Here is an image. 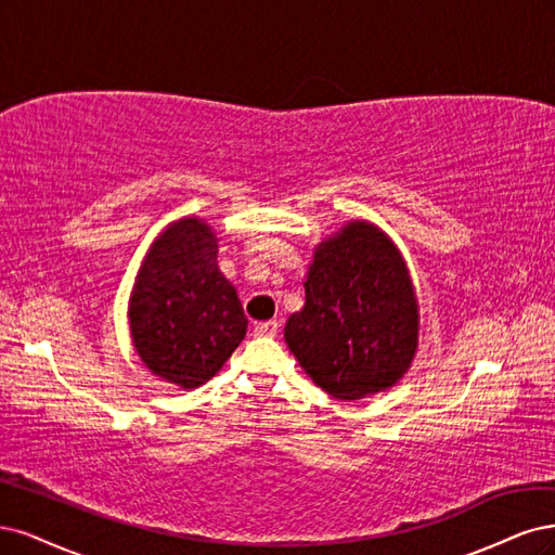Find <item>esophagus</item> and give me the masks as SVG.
<instances>
[{
  "label": "esophagus",
  "mask_w": 555,
  "mask_h": 555,
  "mask_svg": "<svg viewBox=\"0 0 555 555\" xmlns=\"http://www.w3.org/2000/svg\"><path fill=\"white\" fill-rule=\"evenodd\" d=\"M276 332H279V323H276V320H267V323H258V325L254 327V334H256V336H276Z\"/></svg>",
  "instance_id": "esophagus-1"
}]
</instances>
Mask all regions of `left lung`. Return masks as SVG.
Instances as JSON below:
<instances>
[{"instance_id":"left-lung-1","label":"left lung","mask_w":555,"mask_h":555,"mask_svg":"<svg viewBox=\"0 0 555 555\" xmlns=\"http://www.w3.org/2000/svg\"><path fill=\"white\" fill-rule=\"evenodd\" d=\"M304 309L283 336L309 378L341 401L395 387L420 346V304L399 246L371 221H348L313 248Z\"/></svg>"}]
</instances>
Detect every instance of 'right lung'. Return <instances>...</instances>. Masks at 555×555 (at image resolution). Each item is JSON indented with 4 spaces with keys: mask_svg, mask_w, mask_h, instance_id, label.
Listing matches in <instances>:
<instances>
[{
    "mask_svg": "<svg viewBox=\"0 0 555 555\" xmlns=\"http://www.w3.org/2000/svg\"><path fill=\"white\" fill-rule=\"evenodd\" d=\"M219 237L198 217L166 225L142 258L129 297L131 341L154 375L195 389L246 336L237 288L219 270Z\"/></svg>",
    "mask_w": 555,
    "mask_h": 555,
    "instance_id": "right-lung-1",
    "label": "right lung"
}]
</instances>
